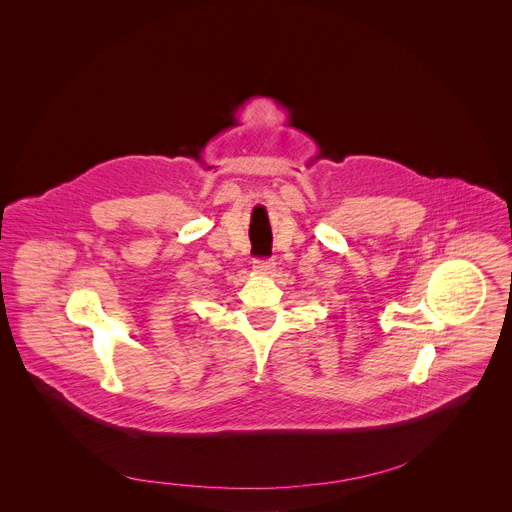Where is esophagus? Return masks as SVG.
<instances>
[{"label":"esophagus","mask_w":512,"mask_h":512,"mask_svg":"<svg viewBox=\"0 0 512 512\" xmlns=\"http://www.w3.org/2000/svg\"><path fill=\"white\" fill-rule=\"evenodd\" d=\"M253 269L257 273H271L275 269V263H273V259H255Z\"/></svg>","instance_id":"esophagus-1"}]
</instances>
